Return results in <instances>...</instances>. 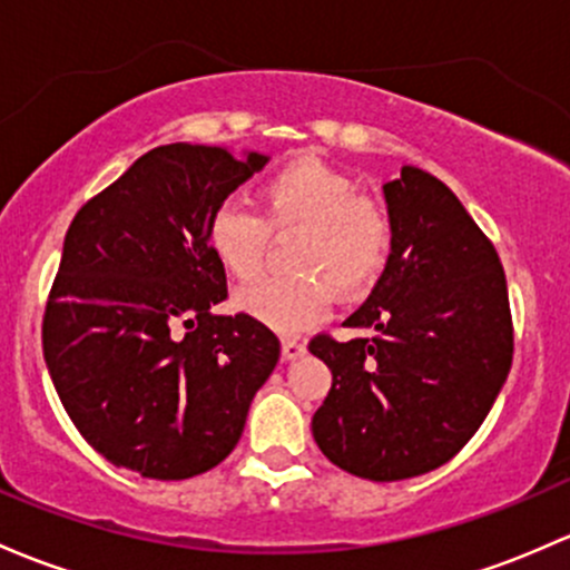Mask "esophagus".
I'll use <instances>...</instances> for the list:
<instances>
[{"mask_svg": "<svg viewBox=\"0 0 570 570\" xmlns=\"http://www.w3.org/2000/svg\"><path fill=\"white\" fill-rule=\"evenodd\" d=\"M303 355H305V344H303V341H297V338H284V341H281V357H284L286 363L297 361V357H303Z\"/></svg>", "mask_w": 570, "mask_h": 570, "instance_id": "obj_1", "label": "esophagus"}]
</instances>
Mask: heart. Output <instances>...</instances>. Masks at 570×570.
Listing matches in <instances>:
<instances>
[{
  "label": "heart",
  "instance_id": "heart-1",
  "mask_svg": "<svg viewBox=\"0 0 570 570\" xmlns=\"http://www.w3.org/2000/svg\"><path fill=\"white\" fill-rule=\"evenodd\" d=\"M262 215L239 202H224L207 224V245L235 278L262 269L269 229H303L292 250L295 275H267L237 289L235 308L275 333H303L341 297L363 295L385 273L391 256V220L374 202L361 199L350 175L320 158L278 166L259 188Z\"/></svg>",
  "mask_w": 570,
  "mask_h": 570
}]
</instances>
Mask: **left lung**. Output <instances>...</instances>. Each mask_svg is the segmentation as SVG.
I'll return each mask as SVG.
<instances>
[{
  "label": "left lung",
  "mask_w": 570,
  "mask_h": 570,
  "mask_svg": "<svg viewBox=\"0 0 570 570\" xmlns=\"http://www.w3.org/2000/svg\"><path fill=\"white\" fill-rule=\"evenodd\" d=\"M391 220L385 273L346 327L311 355L333 385L311 431L341 470L404 481L451 461L487 421L513 361L500 256L464 205L429 171L404 166L382 185Z\"/></svg>",
  "instance_id": "obj_1"
}]
</instances>
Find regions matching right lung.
<instances>
[{
	"mask_svg": "<svg viewBox=\"0 0 570 570\" xmlns=\"http://www.w3.org/2000/svg\"><path fill=\"white\" fill-rule=\"evenodd\" d=\"M267 155L166 144L89 199L46 305L43 355L83 440L114 466L185 481L239 442L281 344L254 316H218L226 273L209 215Z\"/></svg>",
	"mask_w": 570,
	"mask_h": 570,
	"instance_id": "1",
	"label": "right lung"
}]
</instances>
